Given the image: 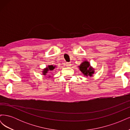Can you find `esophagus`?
Returning a JSON list of instances; mask_svg holds the SVG:
<instances>
[{"label": "esophagus", "mask_w": 130, "mask_h": 130, "mask_svg": "<svg viewBox=\"0 0 130 130\" xmlns=\"http://www.w3.org/2000/svg\"><path fill=\"white\" fill-rule=\"evenodd\" d=\"M66 66L67 67H70L72 66V64H71V63H70V62H66Z\"/></svg>", "instance_id": "esophagus-1"}]
</instances>
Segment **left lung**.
Segmentation results:
<instances>
[{
  "label": "left lung",
  "mask_w": 130,
  "mask_h": 130,
  "mask_svg": "<svg viewBox=\"0 0 130 130\" xmlns=\"http://www.w3.org/2000/svg\"><path fill=\"white\" fill-rule=\"evenodd\" d=\"M80 70L82 73L86 76H88V75L90 76L92 75L94 73V70L90 67V64L89 62L87 61H85L79 66Z\"/></svg>",
  "instance_id": "8db88e82"
}]
</instances>
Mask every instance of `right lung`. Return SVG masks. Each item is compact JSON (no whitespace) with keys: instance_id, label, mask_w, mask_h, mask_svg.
<instances>
[{"instance_id":"right-lung-1","label":"right lung","mask_w":130,"mask_h":130,"mask_svg":"<svg viewBox=\"0 0 130 130\" xmlns=\"http://www.w3.org/2000/svg\"><path fill=\"white\" fill-rule=\"evenodd\" d=\"M55 68V67L53 66H49L48 67H47L46 69H45L44 70H43V74L45 75L46 73H47L48 70H53Z\"/></svg>"}]
</instances>
